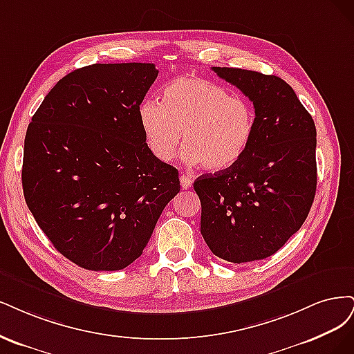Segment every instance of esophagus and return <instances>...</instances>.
Returning a JSON list of instances; mask_svg holds the SVG:
<instances>
[{"mask_svg": "<svg viewBox=\"0 0 354 354\" xmlns=\"http://www.w3.org/2000/svg\"><path fill=\"white\" fill-rule=\"evenodd\" d=\"M179 182H180V187L184 188V189H188V188H191V185H192V179H191L189 176L184 175V174H180Z\"/></svg>", "mask_w": 354, "mask_h": 354, "instance_id": "obj_1", "label": "esophagus"}]
</instances>
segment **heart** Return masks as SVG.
I'll use <instances>...</instances> for the list:
<instances>
[{
  "label": "heart",
  "instance_id": "obj_1",
  "mask_svg": "<svg viewBox=\"0 0 354 354\" xmlns=\"http://www.w3.org/2000/svg\"><path fill=\"white\" fill-rule=\"evenodd\" d=\"M138 116L145 142L157 160H172L184 138V163L203 165L212 172L235 165L252 144L256 128L252 102L194 76L170 81L163 88L162 102L145 100Z\"/></svg>",
  "mask_w": 354,
  "mask_h": 354
}]
</instances>
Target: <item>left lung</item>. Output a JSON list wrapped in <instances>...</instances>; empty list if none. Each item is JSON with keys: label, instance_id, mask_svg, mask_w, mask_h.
<instances>
[{"label": "left lung", "instance_id": "obj_1", "mask_svg": "<svg viewBox=\"0 0 354 354\" xmlns=\"http://www.w3.org/2000/svg\"><path fill=\"white\" fill-rule=\"evenodd\" d=\"M253 102L256 128L244 156L194 182L201 235L231 263L261 260L297 232L316 192V128L294 89L273 75L212 67Z\"/></svg>", "mask_w": 354, "mask_h": 354}]
</instances>
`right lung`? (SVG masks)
<instances>
[{
	"label": "right lung",
	"instance_id": "add662e5",
	"mask_svg": "<svg viewBox=\"0 0 354 354\" xmlns=\"http://www.w3.org/2000/svg\"><path fill=\"white\" fill-rule=\"evenodd\" d=\"M153 63L93 64L66 75L25 136L21 185L53 245L89 270H120L142 254L178 169L151 154L138 109Z\"/></svg>",
	"mask_w": 354,
	"mask_h": 354
}]
</instances>
